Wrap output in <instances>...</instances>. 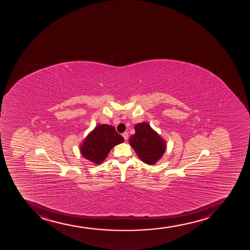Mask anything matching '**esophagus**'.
<instances>
[{
  "label": "esophagus",
  "mask_w": 250,
  "mask_h": 250,
  "mask_svg": "<svg viewBox=\"0 0 250 250\" xmlns=\"http://www.w3.org/2000/svg\"><path fill=\"white\" fill-rule=\"evenodd\" d=\"M123 137H124L125 141H126L127 138H128V133H127V132H124V133H123Z\"/></svg>",
  "instance_id": "esophagus-1"
}]
</instances>
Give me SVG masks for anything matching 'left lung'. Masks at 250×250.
<instances>
[{"label": "left lung", "mask_w": 250, "mask_h": 250, "mask_svg": "<svg viewBox=\"0 0 250 250\" xmlns=\"http://www.w3.org/2000/svg\"><path fill=\"white\" fill-rule=\"evenodd\" d=\"M136 133L131 135L129 143L144 163L155 164L166 150V145L160 136L146 123L135 126Z\"/></svg>", "instance_id": "8db88e82"}]
</instances>
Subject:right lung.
Instances as JSON below:
<instances>
[{
	"label": "right lung",
	"instance_id": "obj_1",
	"mask_svg": "<svg viewBox=\"0 0 250 250\" xmlns=\"http://www.w3.org/2000/svg\"><path fill=\"white\" fill-rule=\"evenodd\" d=\"M124 141V137L116 131L113 126L103 124L96 126L87 137L81 150L87 160L100 164L105 159L114 146Z\"/></svg>",
	"mask_w": 250,
	"mask_h": 250
}]
</instances>
